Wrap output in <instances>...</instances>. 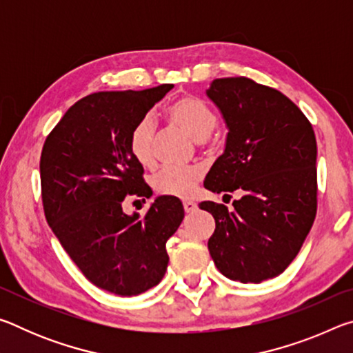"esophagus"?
Instances as JSON below:
<instances>
[{
    "label": "esophagus",
    "instance_id": "34e87169",
    "mask_svg": "<svg viewBox=\"0 0 353 353\" xmlns=\"http://www.w3.org/2000/svg\"><path fill=\"white\" fill-rule=\"evenodd\" d=\"M183 208H185V212H187V213H193L196 210V204L193 201L185 199L183 201Z\"/></svg>",
    "mask_w": 353,
    "mask_h": 353
}]
</instances>
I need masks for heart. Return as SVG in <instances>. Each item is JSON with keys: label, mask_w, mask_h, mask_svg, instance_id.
I'll return each instance as SVG.
<instances>
[{"label": "heart", "mask_w": 353, "mask_h": 353, "mask_svg": "<svg viewBox=\"0 0 353 353\" xmlns=\"http://www.w3.org/2000/svg\"><path fill=\"white\" fill-rule=\"evenodd\" d=\"M166 117L194 141H205L216 128L218 115L199 98L182 97L166 109ZM129 151L141 166L154 165V124L149 118L135 124L129 137ZM204 176L198 165L165 166L152 176V187L160 194L188 198Z\"/></svg>", "instance_id": "b5f03b06"}]
</instances>
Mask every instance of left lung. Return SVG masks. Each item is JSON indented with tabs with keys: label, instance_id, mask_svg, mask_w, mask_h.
I'll return each instance as SVG.
<instances>
[{
	"label": "left lung",
	"instance_id": "left-lung-1",
	"mask_svg": "<svg viewBox=\"0 0 353 353\" xmlns=\"http://www.w3.org/2000/svg\"><path fill=\"white\" fill-rule=\"evenodd\" d=\"M205 94L229 132L204 187L243 194L232 204L234 210L212 201L199 204L216 223L208 250L227 279L260 283L290 266L313 225L318 204L313 128L283 93L248 77L214 79Z\"/></svg>",
	"mask_w": 353,
	"mask_h": 353
}]
</instances>
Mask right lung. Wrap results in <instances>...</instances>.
<instances>
[{"label":"right lung","instance_id":"1","mask_svg":"<svg viewBox=\"0 0 353 353\" xmlns=\"http://www.w3.org/2000/svg\"><path fill=\"white\" fill-rule=\"evenodd\" d=\"M172 87L88 94L65 112L41 151L48 224L83 276L118 296L160 283L170 261L166 241L185 214L174 196H157L145 218L123 210L128 194L152 196L129 137Z\"/></svg>","mask_w":353,"mask_h":353}]
</instances>
